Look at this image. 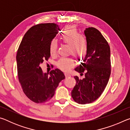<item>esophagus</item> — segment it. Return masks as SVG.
<instances>
[{
	"label": "esophagus",
	"instance_id": "obj_1",
	"mask_svg": "<svg viewBox=\"0 0 130 130\" xmlns=\"http://www.w3.org/2000/svg\"><path fill=\"white\" fill-rule=\"evenodd\" d=\"M65 76L66 77H69L71 76V75H70V74L68 73H65Z\"/></svg>",
	"mask_w": 130,
	"mask_h": 130
}]
</instances>
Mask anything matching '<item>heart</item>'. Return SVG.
Segmentation results:
<instances>
[{
	"mask_svg": "<svg viewBox=\"0 0 130 130\" xmlns=\"http://www.w3.org/2000/svg\"><path fill=\"white\" fill-rule=\"evenodd\" d=\"M60 40L63 43L69 45V53L76 58H82L86 56L88 51L86 39L82 35H80L77 28L73 26H68L60 36ZM50 53L51 54L56 53L57 44L55 41H52L50 45ZM74 64L72 58H61L57 61L58 67L62 70L67 71Z\"/></svg>",
	"mask_w": 130,
	"mask_h": 130,
	"instance_id": "b5f03b06",
	"label": "heart"
}]
</instances>
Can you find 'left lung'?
I'll list each match as a JSON object with an SVG mask.
<instances>
[{"label": "left lung", "mask_w": 130, "mask_h": 130, "mask_svg": "<svg viewBox=\"0 0 130 130\" xmlns=\"http://www.w3.org/2000/svg\"><path fill=\"white\" fill-rule=\"evenodd\" d=\"M88 51L83 62L74 70L83 76L74 77L76 84L72 91V98L81 104H89L99 98L106 87L111 74L110 47L98 29L87 28L84 31Z\"/></svg>", "instance_id": "obj_1"}]
</instances>
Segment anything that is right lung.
<instances>
[{"label": "right lung", "mask_w": 130, "mask_h": 130, "mask_svg": "<svg viewBox=\"0 0 130 130\" xmlns=\"http://www.w3.org/2000/svg\"><path fill=\"white\" fill-rule=\"evenodd\" d=\"M59 30L53 23L33 26L24 36L17 54L18 76L24 93L36 103L49 101L61 80L65 78L60 69L43 73L40 64L50 56V45Z\"/></svg>", "instance_id": "obj_1"}]
</instances>
